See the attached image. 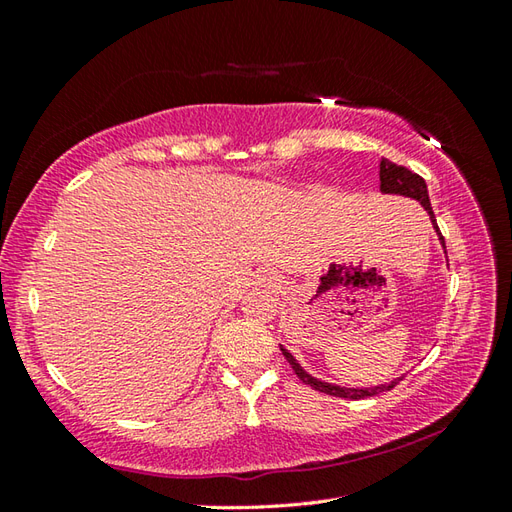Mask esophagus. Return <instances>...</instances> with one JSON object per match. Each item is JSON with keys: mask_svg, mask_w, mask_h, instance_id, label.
Returning <instances> with one entry per match:
<instances>
[{"mask_svg": "<svg viewBox=\"0 0 512 512\" xmlns=\"http://www.w3.org/2000/svg\"><path fill=\"white\" fill-rule=\"evenodd\" d=\"M257 284L259 286H264V288H277V284H279V279H277V275L273 273V270H264L262 275H257Z\"/></svg>", "mask_w": 512, "mask_h": 512, "instance_id": "obj_1", "label": "esophagus"}]
</instances>
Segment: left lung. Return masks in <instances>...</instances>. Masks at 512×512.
Segmentation results:
<instances>
[{"label":"left lung","mask_w":512,"mask_h":512,"mask_svg":"<svg viewBox=\"0 0 512 512\" xmlns=\"http://www.w3.org/2000/svg\"><path fill=\"white\" fill-rule=\"evenodd\" d=\"M380 191H383V193H391V195H405V198L418 200V202L424 206V211L429 213V217H431V224H433V228H436V233H438V237H440V244H442V248L447 250V246H444V237H442L440 228H438V222H436V215H433V209H431L429 191H427V182H424V180L418 176V173L409 171L407 167L394 165V162H389L387 158H383V160H380ZM281 354L286 356V361L290 363V367H292V369H295V374L303 380V383L310 385L312 389L323 391V394L339 396V398H350V400L369 398V396H376V394H380V391H389V389H394V387L398 385V380H402V378H396V380H391V383H387V385L361 387V389H358V387H341V385L325 383V380H319V378L310 376V374L306 372V369H303V367L297 363V358L292 356V354L286 350V347H281Z\"/></svg>","instance_id":"left-lung-1"}]
</instances>
